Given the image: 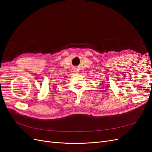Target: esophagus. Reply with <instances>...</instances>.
<instances>
[{"mask_svg": "<svg viewBox=\"0 0 152 152\" xmlns=\"http://www.w3.org/2000/svg\"><path fill=\"white\" fill-rule=\"evenodd\" d=\"M78 71H79V70H78L77 68H75V69H74V72H77Z\"/></svg>", "mask_w": 152, "mask_h": 152, "instance_id": "obj_1", "label": "esophagus"}]
</instances>
